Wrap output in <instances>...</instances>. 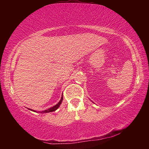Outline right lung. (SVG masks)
<instances>
[{
	"mask_svg": "<svg viewBox=\"0 0 149 149\" xmlns=\"http://www.w3.org/2000/svg\"><path fill=\"white\" fill-rule=\"evenodd\" d=\"M62 100H63V95H62L61 99H60V100L58 102V104H56V105L54 106V107H51V108H48V109H47V110H42V111H38V112H37V111H36V110L30 109V108H28V109H29V110L33 111V112H39V113H41V114H43V113H48V112H54V111H55V110H56L58 109V108H59L60 105L61 104V103H62Z\"/></svg>",
	"mask_w": 149,
	"mask_h": 149,
	"instance_id": "right-lung-1",
	"label": "right lung"
}]
</instances>
